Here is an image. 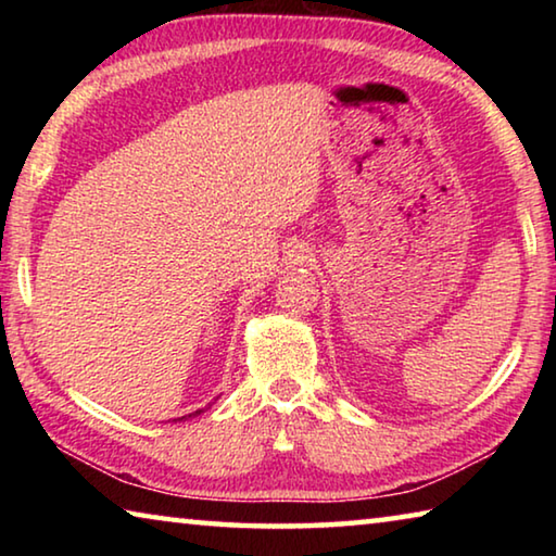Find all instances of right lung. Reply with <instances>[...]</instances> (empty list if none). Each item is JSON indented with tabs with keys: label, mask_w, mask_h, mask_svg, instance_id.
<instances>
[{
	"label": "right lung",
	"mask_w": 556,
	"mask_h": 556,
	"mask_svg": "<svg viewBox=\"0 0 556 556\" xmlns=\"http://www.w3.org/2000/svg\"><path fill=\"white\" fill-rule=\"evenodd\" d=\"M201 412H203V409H199V412H195V414H201ZM188 417H191V414H188ZM181 419H184V417H181Z\"/></svg>",
	"instance_id": "right-lung-1"
}]
</instances>
